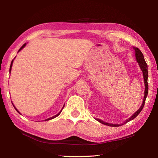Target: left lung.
Returning <instances> with one entry per match:
<instances>
[{
    "label": "left lung",
    "mask_w": 158,
    "mask_h": 158,
    "mask_svg": "<svg viewBox=\"0 0 158 158\" xmlns=\"http://www.w3.org/2000/svg\"><path fill=\"white\" fill-rule=\"evenodd\" d=\"M134 49H135V56H136V58L137 62H138L140 66V69L142 70L143 71V77H144V81H145V96H144V99H143V102L141 106L140 107V109L137 110V111L134 114V115L130 117L129 119H127L125 122H124L123 124H111V123H106V122H104L102 121H101L100 119H97L96 120L98 121L99 122H100L101 123L105 124V125L106 126H112V127H117V126H122L123 124H125L126 123H127L130 121L132 120L135 118V117L139 115V114L141 111L142 109H143V106L145 105V100L147 96V94H148V89H149V86H148V83H147V79H148V69H147V64L145 60V58H144V56L143 53L140 52V50L137 48H134Z\"/></svg>",
    "instance_id": "1"
}]
</instances>
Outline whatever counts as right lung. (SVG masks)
<instances>
[{"mask_svg":"<svg viewBox=\"0 0 158 158\" xmlns=\"http://www.w3.org/2000/svg\"><path fill=\"white\" fill-rule=\"evenodd\" d=\"M25 46H26V43H24V44H23V45H22V46L21 47V48H20V49H19V51H18V52H19V51H20V50H21L22 49H23V48H24V47H25ZM13 60H12V61H11V66H10V69H9V72H11V67H12V64H13ZM64 106H63V108H64ZM14 108H15V110H17V111H18V113H19V112L18 111V110H17V109L15 108V106H14ZM63 108H62V109H63ZM62 110H60V112H59V113H58V114H57V115H56L55 116H53V117H50V118H48V119H45V121H48V120H49V119H53V118H55V117H56L57 116H58V115H60V113H61V112H62Z\"/></svg>","mask_w":158,"mask_h":158,"instance_id":"1","label":"right lung"}]
</instances>
